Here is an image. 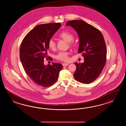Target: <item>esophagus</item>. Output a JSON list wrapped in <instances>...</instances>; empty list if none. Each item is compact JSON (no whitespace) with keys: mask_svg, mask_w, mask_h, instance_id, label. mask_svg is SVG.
I'll return each instance as SVG.
<instances>
[{"mask_svg":"<svg viewBox=\"0 0 126 126\" xmlns=\"http://www.w3.org/2000/svg\"><path fill=\"white\" fill-rule=\"evenodd\" d=\"M63 67H65V66H67V65H68V63H63Z\"/></svg>","mask_w":126,"mask_h":126,"instance_id":"obj_1","label":"esophagus"}]
</instances>
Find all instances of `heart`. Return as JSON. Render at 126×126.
<instances>
[{
    "mask_svg": "<svg viewBox=\"0 0 126 126\" xmlns=\"http://www.w3.org/2000/svg\"><path fill=\"white\" fill-rule=\"evenodd\" d=\"M59 37L67 42H69L70 45H72V41L74 39V36L70 32L67 31H63L59 34ZM48 44V48L51 50H54L56 48V43L53 40L50 39ZM69 53L68 52L61 51L55 56V58L60 61L67 62L69 60Z\"/></svg>",
    "mask_w": 126,
    "mask_h": 126,
    "instance_id": "obj_1",
    "label": "heart"
}]
</instances>
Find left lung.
<instances>
[{
	"mask_svg": "<svg viewBox=\"0 0 126 126\" xmlns=\"http://www.w3.org/2000/svg\"><path fill=\"white\" fill-rule=\"evenodd\" d=\"M72 27L79 37L78 53H82L84 62L75 63L74 74L76 80L89 84L99 77L106 62L107 48L101 32L96 28L81 20L67 21L66 25Z\"/></svg>",
	"mask_w": 126,
	"mask_h": 126,
	"instance_id": "8db88e82",
	"label": "left lung"
}]
</instances>
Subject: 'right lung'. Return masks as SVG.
Wrapping results in <instances>:
<instances>
[{
	"label": "right lung",
	"instance_id": "1",
	"mask_svg": "<svg viewBox=\"0 0 126 126\" xmlns=\"http://www.w3.org/2000/svg\"><path fill=\"white\" fill-rule=\"evenodd\" d=\"M61 26L60 23L39 25L30 31L21 42L20 58L24 71L40 86L47 87L53 85L63 67L59 63H53L47 66L44 64V59L48 58V41Z\"/></svg>",
	"mask_w": 126,
	"mask_h": 126
}]
</instances>
